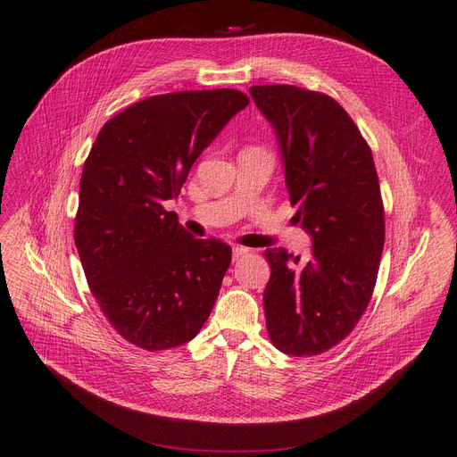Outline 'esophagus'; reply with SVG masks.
Segmentation results:
<instances>
[{"instance_id":"34e87169","label":"esophagus","mask_w":457,"mask_h":457,"mask_svg":"<svg viewBox=\"0 0 457 457\" xmlns=\"http://www.w3.org/2000/svg\"><path fill=\"white\" fill-rule=\"evenodd\" d=\"M247 247H242V245H236V247H232V261H238L240 257H244V255H247Z\"/></svg>"}]
</instances>
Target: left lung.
<instances>
[{"instance_id":"1","label":"left lung","mask_w":457,"mask_h":457,"mask_svg":"<svg viewBox=\"0 0 457 457\" xmlns=\"http://www.w3.org/2000/svg\"><path fill=\"white\" fill-rule=\"evenodd\" d=\"M272 122L286 164L293 217L312 236V255L266 249L270 279L264 316L276 348L320 355L348 337L378 278L386 240L384 202L367 139L323 92L293 85L251 87Z\"/></svg>"}]
</instances>
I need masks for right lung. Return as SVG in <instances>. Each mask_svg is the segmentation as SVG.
<instances>
[{
    "mask_svg": "<svg viewBox=\"0 0 457 457\" xmlns=\"http://www.w3.org/2000/svg\"><path fill=\"white\" fill-rule=\"evenodd\" d=\"M247 104L232 88L159 94L109 119L87 156L77 253L107 321L141 350L176 348L210 318L232 249L193 238L164 202Z\"/></svg>",
    "mask_w": 457,
    "mask_h": 457,
    "instance_id": "right-lung-1",
    "label": "right lung"
}]
</instances>
